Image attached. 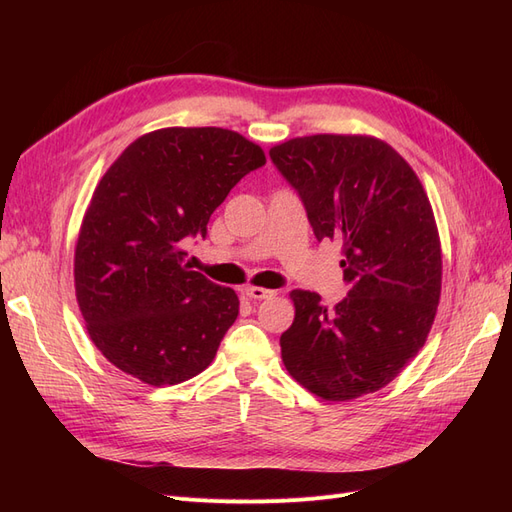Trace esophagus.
I'll list each match as a JSON object with an SVG mask.
<instances>
[{
	"mask_svg": "<svg viewBox=\"0 0 512 512\" xmlns=\"http://www.w3.org/2000/svg\"><path fill=\"white\" fill-rule=\"evenodd\" d=\"M247 297L250 299H256V301H262V299H271L275 297V290H269V288H260V286H247L243 290Z\"/></svg>",
	"mask_w": 512,
	"mask_h": 512,
	"instance_id": "esophagus-1",
	"label": "esophagus"
}]
</instances>
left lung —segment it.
Listing matches in <instances>:
<instances>
[{"instance_id":"8db88e82","label":"left lung","mask_w":512,"mask_h":512,"mask_svg":"<svg viewBox=\"0 0 512 512\" xmlns=\"http://www.w3.org/2000/svg\"><path fill=\"white\" fill-rule=\"evenodd\" d=\"M318 241L342 243L348 297L335 307L292 290L282 361L329 401L374 393L423 348L442 288V252L429 198L410 164L374 136L314 134L271 147Z\"/></svg>"}]
</instances>
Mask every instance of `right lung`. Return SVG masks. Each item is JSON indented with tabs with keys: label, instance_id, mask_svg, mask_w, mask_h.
I'll list each match as a JSON object with an SVG mask.
<instances>
[{
	"label": "right lung",
	"instance_id": "add662e5",
	"mask_svg": "<svg viewBox=\"0 0 512 512\" xmlns=\"http://www.w3.org/2000/svg\"><path fill=\"white\" fill-rule=\"evenodd\" d=\"M265 151L224 128H162L136 138L91 196L74 252L87 333L117 369L179 384L213 361L239 316L237 292L185 262L211 213Z\"/></svg>",
	"mask_w": 512,
	"mask_h": 512
}]
</instances>
